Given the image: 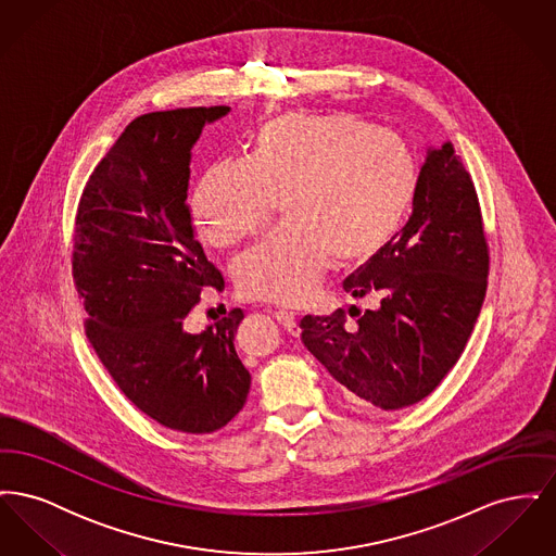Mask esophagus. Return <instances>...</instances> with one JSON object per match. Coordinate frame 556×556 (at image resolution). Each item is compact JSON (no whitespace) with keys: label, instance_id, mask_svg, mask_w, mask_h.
I'll return each mask as SVG.
<instances>
[{"label":"esophagus","instance_id":"34e87169","mask_svg":"<svg viewBox=\"0 0 556 556\" xmlns=\"http://www.w3.org/2000/svg\"><path fill=\"white\" fill-rule=\"evenodd\" d=\"M275 317L290 331L291 336H298V333H300L298 315H295L293 311H290V308H277V311H275Z\"/></svg>","mask_w":556,"mask_h":556}]
</instances>
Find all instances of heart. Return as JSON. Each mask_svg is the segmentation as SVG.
Wrapping results in <instances>:
<instances>
[{"label": "heart", "mask_w": 556, "mask_h": 556, "mask_svg": "<svg viewBox=\"0 0 556 556\" xmlns=\"http://www.w3.org/2000/svg\"><path fill=\"white\" fill-rule=\"evenodd\" d=\"M417 189V166L396 132L354 116L281 114L245 143L241 164H216L193 193L200 233L233 248L256 233L270 204L286 225L236 266L245 298L302 304L331 263L369 261L394 238Z\"/></svg>", "instance_id": "b5f03b06"}]
</instances>
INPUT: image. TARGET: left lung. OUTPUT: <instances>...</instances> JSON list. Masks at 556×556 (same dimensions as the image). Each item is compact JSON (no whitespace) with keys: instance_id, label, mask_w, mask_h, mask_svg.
<instances>
[{"instance_id":"left-lung-1","label":"left lung","mask_w":556,"mask_h":556,"mask_svg":"<svg viewBox=\"0 0 556 556\" xmlns=\"http://www.w3.org/2000/svg\"><path fill=\"white\" fill-rule=\"evenodd\" d=\"M490 270L476 186L452 143L431 148L408 223L344 281L379 308L348 323L300 320L302 342L358 406L397 410L429 396L460 358L476 327Z\"/></svg>"}]
</instances>
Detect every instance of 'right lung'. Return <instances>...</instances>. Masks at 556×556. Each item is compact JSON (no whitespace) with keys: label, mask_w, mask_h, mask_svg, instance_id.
<instances>
[{"label":"right lung","mask_w":556,"mask_h":556,"mask_svg":"<svg viewBox=\"0 0 556 556\" xmlns=\"http://www.w3.org/2000/svg\"><path fill=\"white\" fill-rule=\"evenodd\" d=\"M229 106L137 116L91 173L75 220L73 277L85 333L121 392L156 424L212 433L245 404L250 372L236 352L231 311L202 333L184 327L208 263L187 206L191 148Z\"/></svg>","instance_id":"right-lung-1"}]
</instances>
